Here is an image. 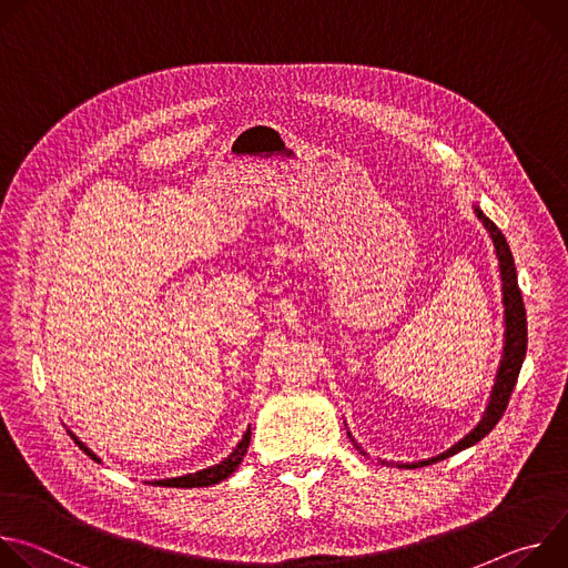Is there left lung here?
<instances>
[{"instance_id":"left-lung-1","label":"left lung","mask_w":568,"mask_h":568,"mask_svg":"<svg viewBox=\"0 0 568 568\" xmlns=\"http://www.w3.org/2000/svg\"><path fill=\"white\" fill-rule=\"evenodd\" d=\"M474 213L483 222V226L488 229V233L495 242L499 270H501V281H504L501 290H504V307H506V314H504V318H506V342H504V357H501V366H499V373H497V382H495V388H493V395H490L488 409H485L480 423L463 440H458L454 447H449L440 456H434V458H427V460H420V463H399V467H425L429 463L449 458V456L476 445L480 438L488 436L508 409L513 388L517 384V377H519V371H521V364H524V357H526V344H528L526 307H524V298H521V292H519V285H517V270H515L513 252L508 247L504 233L499 231V226L488 215H485L478 206H474ZM359 452L366 454L364 449H359ZM382 463H386V460H382Z\"/></svg>"}]
</instances>
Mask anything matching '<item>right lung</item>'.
I'll list each match as a JSON object with an SVG mask.
<instances>
[{"label": "right lung", "instance_id": "obj_1", "mask_svg": "<svg viewBox=\"0 0 568 568\" xmlns=\"http://www.w3.org/2000/svg\"><path fill=\"white\" fill-rule=\"evenodd\" d=\"M69 436L73 438V443H75L80 449H83L92 460L101 463V458H99L85 443H80L71 432H69ZM250 440H252V432L247 429V434L242 436L240 445H237L222 463H217V465H213V467H209V469L195 471V474H186V476H178V478H164V480H152V485H164V488H209V485H215V483L224 480L226 476H231V474L237 469V465L242 463V458H245V454H247Z\"/></svg>", "mask_w": 568, "mask_h": 568}]
</instances>
